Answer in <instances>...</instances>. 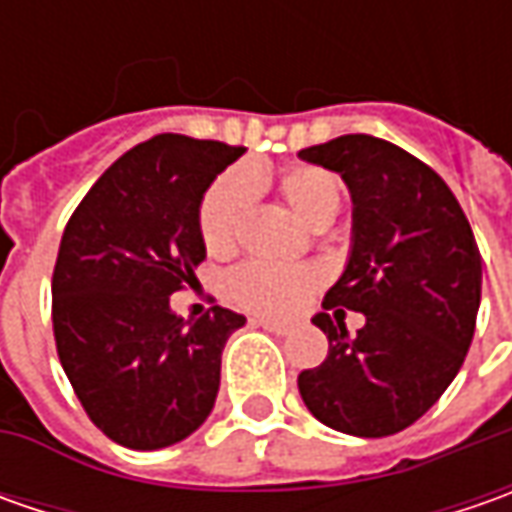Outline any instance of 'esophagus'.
Masks as SVG:
<instances>
[{"mask_svg":"<svg viewBox=\"0 0 512 512\" xmlns=\"http://www.w3.org/2000/svg\"><path fill=\"white\" fill-rule=\"evenodd\" d=\"M253 325L256 327H265V330H270V333H276V336H285L290 327L285 325V322H273V319H253Z\"/></svg>","mask_w":512,"mask_h":512,"instance_id":"obj_1","label":"esophagus"}]
</instances>
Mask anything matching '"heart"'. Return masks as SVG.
Listing matches in <instances>:
<instances>
[{"label":"heart","instance_id":"obj_1","mask_svg":"<svg viewBox=\"0 0 512 512\" xmlns=\"http://www.w3.org/2000/svg\"><path fill=\"white\" fill-rule=\"evenodd\" d=\"M265 182L262 170H227L207 187L199 207V230L207 250L225 253L236 245L245 225L256 185ZM279 193L290 210L310 227H327L342 207V185L325 168L293 165L279 176ZM322 273L313 265H273L247 262L230 276V296L262 316H287L319 287Z\"/></svg>","mask_w":512,"mask_h":512}]
</instances>
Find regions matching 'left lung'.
Segmentation results:
<instances>
[{
    "label": "left lung",
    "mask_w": 512,
    "mask_h": 512,
    "mask_svg": "<svg viewBox=\"0 0 512 512\" xmlns=\"http://www.w3.org/2000/svg\"><path fill=\"white\" fill-rule=\"evenodd\" d=\"M339 173L353 199V239L313 325L327 359L299 373L307 410L327 427L382 439L422 419L456 379L482 302V256L453 190L393 142L347 133L299 150ZM365 313L356 337L327 309Z\"/></svg>",
    "instance_id": "1"
}]
</instances>
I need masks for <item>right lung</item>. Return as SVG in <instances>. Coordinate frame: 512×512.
<instances>
[{"instance_id":"obj_1","label":"right lung","mask_w":512,"mask_h":512,"mask_svg":"<svg viewBox=\"0 0 512 512\" xmlns=\"http://www.w3.org/2000/svg\"><path fill=\"white\" fill-rule=\"evenodd\" d=\"M245 148L159 133L110 165L73 210L53 267L56 353L108 439L159 450L210 416L242 313L182 319L170 296L205 259L199 207Z\"/></svg>"}]
</instances>
